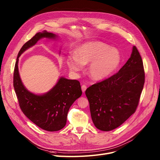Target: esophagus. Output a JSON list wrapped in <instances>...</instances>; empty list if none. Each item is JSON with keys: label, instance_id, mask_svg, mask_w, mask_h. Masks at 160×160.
<instances>
[{"label": "esophagus", "instance_id": "obj_1", "mask_svg": "<svg viewBox=\"0 0 160 160\" xmlns=\"http://www.w3.org/2000/svg\"><path fill=\"white\" fill-rule=\"evenodd\" d=\"M81 90H82V92L84 93L87 90V86L84 85V84H82V87H81Z\"/></svg>", "mask_w": 160, "mask_h": 160}]
</instances>
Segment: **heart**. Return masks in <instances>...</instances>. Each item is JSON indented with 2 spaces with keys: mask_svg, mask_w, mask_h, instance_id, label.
Here are the masks:
<instances>
[{
  "mask_svg": "<svg viewBox=\"0 0 160 160\" xmlns=\"http://www.w3.org/2000/svg\"><path fill=\"white\" fill-rule=\"evenodd\" d=\"M121 61L119 51L100 41H89L78 46L74 55L67 57L66 63L69 70L77 73L87 64L88 73L94 80L107 78L119 67Z\"/></svg>",
  "mask_w": 160,
  "mask_h": 160,
  "instance_id": "b5f03b06",
  "label": "heart"
}]
</instances>
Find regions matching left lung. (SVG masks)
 <instances>
[{"mask_svg": "<svg viewBox=\"0 0 160 160\" xmlns=\"http://www.w3.org/2000/svg\"><path fill=\"white\" fill-rule=\"evenodd\" d=\"M144 82L142 59L134 46L130 58L117 73L85 91L95 127L110 131L123 124L135 112Z\"/></svg>", "mask_w": 160, "mask_h": 160, "instance_id": "left-lung-1", "label": "left lung"}]
</instances>
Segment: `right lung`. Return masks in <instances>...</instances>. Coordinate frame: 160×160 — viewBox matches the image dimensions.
<instances>
[{"label":"right lung","mask_w":160,"mask_h":160,"mask_svg":"<svg viewBox=\"0 0 160 160\" xmlns=\"http://www.w3.org/2000/svg\"><path fill=\"white\" fill-rule=\"evenodd\" d=\"M58 35L46 30L39 32L26 42L18 53L13 73V87L24 115L37 126L53 132L64 127L68 110L82 94L80 82L77 80L60 77L57 83L42 94H36L28 90L21 79L18 72V58L40 39H58ZM61 50L59 51V53Z\"/></svg>","instance_id":"1"}]
</instances>
